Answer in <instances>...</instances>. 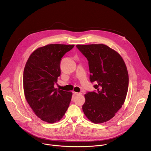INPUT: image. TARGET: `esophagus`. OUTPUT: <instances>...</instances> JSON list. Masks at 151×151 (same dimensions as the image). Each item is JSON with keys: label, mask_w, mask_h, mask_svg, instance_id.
Returning <instances> with one entry per match:
<instances>
[{"label": "esophagus", "mask_w": 151, "mask_h": 151, "mask_svg": "<svg viewBox=\"0 0 151 151\" xmlns=\"http://www.w3.org/2000/svg\"><path fill=\"white\" fill-rule=\"evenodd\" d=\"M73 93H74L75 95H80V94H82V93H77V92H73Z\"/></svg>", "instance_id": "34e87169"}]
</instances>
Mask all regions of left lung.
Wrapping results in <instances>:
<instances>
[{
	"label": "left lung",
	"mask_w": 151,
	"mask_h": 151,
	"mask_svg": "<svg viewBox=\"0 0 151 151\" xmlns=\"http://www.w3.org/2000/svg\"><path fill=\"white\" fill-rule=\"evenodd\" d=\"M88 61L90 79L96 89L85 94L82 110L95 124L112 119L123 105L128 91V74L121 56L103 44L77 45Z\"/></svg>",
	"instance_id": "8db88e82"
}]
</instances>
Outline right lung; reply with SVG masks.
I'll return each instance as SVG.
<instances>
[{
	"label": "right lung",
	"mask_w": 151,
	"mask_h": 151,
	"mask_svg": "<svg viewBox=\"0 0 151 151\" xmlns=\"http://www.w3.org/2000/svg\"><path fill=\"white\" fill-rule=\"evenodd\" d=\"M74 45L50 44L36 50L24 69L23 88L33 111L42 121H59L65 114L72 93L55 88L60 76V61Z\"/></svg>",
	"instance_id": "obj_1"
}]
</instances>
